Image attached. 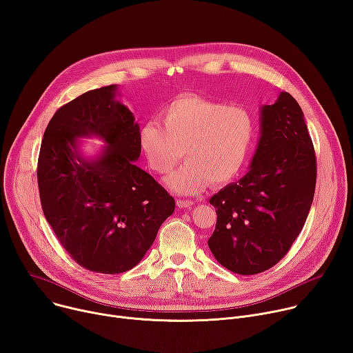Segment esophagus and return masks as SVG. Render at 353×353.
I'll list each match as a JSON object with an SVG mask.
<instances>
[{"label":"esophagus","instance_id":"34e87169","mask_svg":"<svg viewBox=\"0 0 353 353\" xmlns=\"http://www.w3.org/2000/svg\"><path fill=\"white\" fill-rule=\"evenodd\" d=\"M176 205L179 208H182V209H191L194 206V202L192 201H188V199H178Z\"/></svg>","mask_w":353,"mask_h":353}]
</instances>
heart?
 I'll list each match as a JSON object with an SVG mask.
<instances>
[{
  "label": "heart",
  "instance_id": "obj_1",
  "mask_svg": "<svg viewBox=\"0 0 353 353\" xmlns=\"http://www.w3.org/2000/svg\"><path fill=\"white\" fill-rule=\"evenodd\" d=\"M159 119L162 125H141L139 145L158 175L168 174L183 154L186 162L167 179L174 192L194 195L210 182L229 183L245 167L254 140V119L245 107L185 94L162 108Z\"/></svg>",
  "mask_w": 353,
  "mask_h": 353
}]
</instances>
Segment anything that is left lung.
Returning <instances> with one entry per match:
<instances>
[{"label": "left lung", "mask_w": 353, "mask_h": 353, "mask_svg": "<svg viewBox=\"0 0 353 353\" xmlns=\"http://www.w3.org/2000/svg\"><path fill=\"white\" fill-rule=\"evenodd\" d=\"M316 158L300 104L281 92L260 108V140L249 172L209 203L218 222L208 240L214 259L236 274L276 265L303 230L315 192Z\"/></svg>", "instance_id": "obj_1"}]
</instances>
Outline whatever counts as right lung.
<instances>
[{
  "instance_id": "right-lung-1",
  "label": "right lung",
  "mask_w": 353,
  "mask_h": 353,
  "mask_svg": "<svg viewBox=\"0 0 353 353\" xmlns=\"http://www.w3.org/2000/svg\"><path fill=\"white\" fill-rule=\"evenodd\" d=\"M116 96L110 85L62 105L45 130L38 159L48 223L79 265L103 274L137 265L175 210L174 198L135 165L140 125ZM85 137L108 145L86 159L77 140Z\"/></svg>"
}]
</instances>
